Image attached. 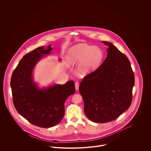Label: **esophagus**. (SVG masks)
<instances>
[{
	"label": "esophagus",
	"instance_id": "1",
	"mask_svg": "<svg viewBox=\"0 0 151 151\" xmlns=\"http://www.w3.org/2000/svg\"><path fill=\"white\" fill-rule=\"evenodd\" d=\"M75 89H76V90H77V91H78V90H79V83H78V82H76V83H75Z\"/></svg>",
	"mask_w": 151,
	"mask_h": 151
}]
</instances>
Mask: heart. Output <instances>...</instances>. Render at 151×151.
<instances>
[{
  "instance_id": "obj_1",
  "label": "heart",
  "mask_w": 151,
  "mask_h": 151,
  "mask_svg": "<svg viewBox=\"0 0 151 151\" xmlns=\"http://www.w3.org/2000/svg\"><path fill=\"white\" fill-rule=\"evenodd\" d=\"M104 57L102 50L99 47L80 43L71 46L68 50L67 59L69 65L79 63L77 73L85 76L97 70Z\"/></svg>"
}]
</instances>
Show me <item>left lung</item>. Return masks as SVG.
I'll return each instance as SVG.
<instances>
[{"label": "left lung", "instance_id": "8db88e82", "mask_svg": "<svg viewBox=\"0 0 151 151\" xmlns=\"http://www.w3.org/2000/svg\"><path fill=\"white\" fill-rule=\"evenodd\" d=\"M102 42L108 46L107 57L79 86L86 115L91 121L101 123L115 120L129 108L135 84L128 58L112 43Z\"/></svg>", "mask_w": 151, "mask_h": 151}]
</instances>
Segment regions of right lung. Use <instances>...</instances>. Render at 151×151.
Here are the masks:
<instances>
[{"instance_id":"obj_1","label":"right lung","mask_w":151,"mask_h":151,"mask_svg":"<svg viewBox=\"0 0 151 151\" xmlns=\"http://www.w3.org/2000/svg\"><path fill=\"white\" fill-rule=\"evenodd\" d=\"M52 50L51 45L46 48L41 46L25 55L11 80L16 110L30 123L42 128L53 127L62 121L65 101L75 91L73 80L63 85L56 84L42 88L34 81L33 72L36 65Z\"/></svg>"}]
</instances>
